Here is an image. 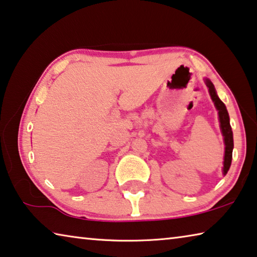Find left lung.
I'll use <instances>...</instances> for the list:
<instances>
[{
  "mask_svg": "<svg viewBox=\"0 0 257 257\" xmlns=\"http://www.w3.org/2000/svg\"><path fill=\"white\" fill-rule=\"evenodd\" d=\"M205 83L208 87V91L211 100L214 101V105L218 111V120L219 128H221L224 145H225V152H224V161H223V175H226L229 172L231 161H232V151H233V133H232L230 125V116L227 113L226 106L223 101L219 99L217 92L215 90L213 82L209 79H205Z\"/></svg>",
  "mask_w": 257,
  "mask_h": 257,
  "instance_id": "1",
  "label": "left lung"
}]
</instances>
